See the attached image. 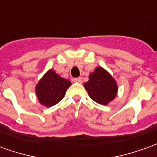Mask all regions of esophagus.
I'll return each mask as SVG.
<instances>
[{
	"label": "esophagus",
	"mask_w": 157,
	"mask_h": 157,
	"mask_svg": "<svg viewBox=\"0 0 157 157\" xmlns=\"http://www.w3.org/2000/svg\"><path fill=\"white\" fill-rule=\"evenodd\" d=\"M73 82H77V83H82V77H77V78H74V79H73Z\"/></svg>",
	"instance_id": "esophagus-1"
}]
</instances>
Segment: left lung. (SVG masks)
Segmentation results:
<instances>
[{
    "instance_id": "1",
    "label": "left lung",
    "mask_w": 157,
    "mask_h": 157,
    "mask_svg": "<svg viewBox=\"0 0 157 157\" xmlns=\"http://www.w3.org/2000/svg\"><path fill=\"white\" fill-rule=\"evenodd\" d=\"M84 87L88 92L89 97L102 105H108L115 98L118 93L116 81L101 66H98L89 75L88 82L84 83Z\"/></svg>"
}]
</instances>
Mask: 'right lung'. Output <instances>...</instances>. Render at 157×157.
<instances>
[{
    "mask_svg": "<svg viewBox=\"0 0 157 157\" xmlns=\"http://www.w3.org/2000/svg\"><path fill=\"white\" fill-rule=\"evenodd\" d=\"M71 82L59 75L54 70H48L35 87L37 98L42 105L47 108L57 104L65 95Z\"/></svg>",
    "mask_w": 157,
    "mask_h": 157,
    "instance_id": "right-lung-1",
    "label": "right lung"
}]
</instances>
